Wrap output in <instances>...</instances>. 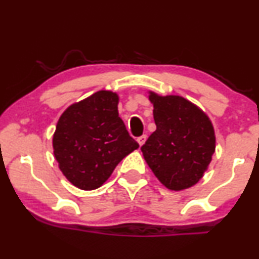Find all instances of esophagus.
I'll use <instances>...</instances> for the list:
<instances>
[{"label": "esophagus", "mask_w": 259, "mask_h": 259, "mask_svg": "<svg viewBox=\"0 0 259 259\" xmlns=\"http://www.w3.org/2000/svg\"><path fill=\"white\" fill-rule=\"evenodd\" d=\"M146 140H147V135H142V136H140V138H138V142H139V145H140V146H142L143 143L146 142Z\"/></svg>", "instance_id": "1"}]
</instances>
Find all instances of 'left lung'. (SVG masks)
Returning a JSON list of instances; mask_svg holds the SVG:
<instances>
[{
	"label": "left lung",
	"instance_id": "obj_1",
	"mask_svg": "<svg viewBox=\"0 0 259 259\" xmlns=\"http://www.w3.org/2000/svg\"><path fill=\"white\" fill-rule=\"evenodd\" d=\"M157 130L141 147L143 158L166 188L194 186L207 170L216 148L212 123L182 96L149 92Z\"/></svg>",
	"mask_w": 259,
	"mask_h": 259
}]
</instances>
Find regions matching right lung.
Instances as JSON below:
<instances>
[{
  "label": "right lung",
  "mask_w": 259,
  "mask_h": 259,
  "mask_svg": "<svg viewBox=\"0 0 259 259\" xmlns=\"http://www.w3.org/2000/svg\"><path fill=\"white\" fill-rule=\"evenodd\" d=\"M116 93L100 90L66 108L53 136L64 176L83 191L101 187L119 161L139 148L118 113Z\"/></svg>",
  "instance_id": "1"
}]
</instances>
